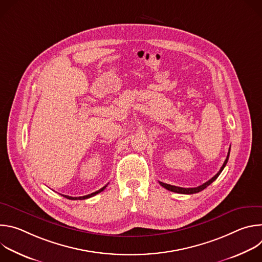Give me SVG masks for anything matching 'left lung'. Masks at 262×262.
<instances>
[{"label":"left lung","mask_w":262,"mask_h":262,"mask_svg":"<svg viewBox=\"0 0 262 262\" xmlns=\"http://www.w3.org/2000/svg\"><path fill=\"white\" fill-rule=\"evenodd\" d=\"M229 155H230V148H229V151H228V155H227V158H226V160H225V162H224V164H223V166L221 167V169H220V171L212 177V178H210L208 181H206V182H204L203 184H201V185H199V186H197V188H180V186H175V185H171V184H168V183H164V182H161V181H159L160 182V184L162 185V186H164L165 189H167L168 191H171V192H174V193H178V194H195V193H199V192H201V191H203L204 189H206L207 186L210 184V183H212L217 177H219V175L221 174V172L223 171V169L225 168V166H226V164H227V162H228V159H229Z\"/></svg>","instance_id":"8db88e82"}]
</instances>
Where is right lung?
<instances>
[{"instance_id": "right-lung-1", "label": "right lung", "mask_w": 262, "mask_h": 262, "mask_svg": "<svg viewBox=\"0 0 262 262\" xmlns=\"http://www.w3.org/2000/svg\"><path fill=\"white\" fill-rule=\"evenodd\" d=\"M106 185L107 184H105L103 188H101L100 190H98V191H96V192H94V193H92V194H89V195H86V196H83V197H70V196H66V195H63V197H65V198H67V199H69V200H83V199H88V198H90V197H93V196H95L96 194H98V193H100V192H102L105 188H106Z\"/></svg>"}]
</instances>
